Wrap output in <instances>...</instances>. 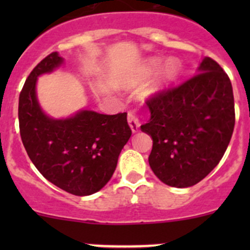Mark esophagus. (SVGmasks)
I'll return each instance as SVG.
<instances>
[{
	"label": "esophagus",
	"instance_id": "esophagus-1",
	"mask_svg": "<svg viewBox=\"0 0 250 250\" xmlns=\"http://www.w3.org/2000/svg\"><path fill=\"white\" fill-rule=\"evenodd\" d=\"M127 120H128V125H129L130 129H132L134 133L138 132V129H139V127H140V122H139V118H138V116L135 115L134 112H128Z\"/></svg>",
	"mask_w": 250,
	"mask_h": 250
}]
</instances>
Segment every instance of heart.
<instances>
[{
	"instance_id": "obj_1",
	"label": "heart",
	"mask_w": 250,
	"mask_h": 250,
	"mask_svg": "<svg viewBox=\"0 0 250 250\" xmlns=\"http://www.w3.org/2000/svg\"><path fill=\"white\" fill-rule=\"evenodd\" d=\"M161 59L158 58H151L147 62H145V65L143 66L141 70V75L144 77H147L155 71L156 69L160 65ZM181 71V62H179L176 58H169L167 62L163 64L162 69H161L160 74H158V78L155 83L156 89H161V88H165L167 85L172 84L174 81L178 78Z\"/></svg>"
}]
</instances>
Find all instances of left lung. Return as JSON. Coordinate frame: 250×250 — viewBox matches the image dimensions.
Returning <instances> with one entry per match:
<instances>
[{
  "instance_id": "8db88e82",
  "label": "left lung",
  "mask_w": 250,
  "mask_h": 250,
  "mask_svg": "<svg viewBox=\"0 0 250 250\" xmlns=\"http://www.w3.org/2000/svg\"><path fill=\"white\" fill-rule=\"evenodd\" d=\"M145 103L151 118L141 130L153 141L152 172L173 188L200 183L220 162L232 137L234 102L228 74L207 57L197 75Z\"/></svg>"
}]
</instances>
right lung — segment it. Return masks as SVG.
<instances>
[{"label":"right lung","mask_w":250,"mask_h":250,"mask_svg":"<svg viewBox=\"0 0 250 250\" xmlns=\"http://www.w3.org/2000/svg\"><path fill=\"white\" fill-rule=\"evenodd\" d=\"M62 62L57 52L50 53L25 81L18 107L20 137L30 160L48 181L72 195L88 196L111 179L132 129L127 112L83 110L66 120L44 115L36 98L37 77Z\"/></svg>","instance_id":"add662e5"}]
</instances>
